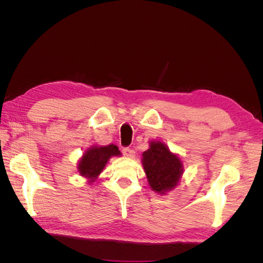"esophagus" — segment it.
Instances as JSON below:
<instances>
[{
  "label": "esophagus",
  "mask_w": 263,
  "mask_h": 263,
  "mask_svg": "<svg viewBox=\"0 0 263 263\" xmlns=\"http://www.w3.org/2000/svg\"><path fill=\"white\" fill-rule=\"evenodd\" d=\"M122 153L125 157H128V158H133L135 156V151L129 147H124L123 150H122Z\"/></svg>",
  "instance_id": "obj_1"
}]
</instances>
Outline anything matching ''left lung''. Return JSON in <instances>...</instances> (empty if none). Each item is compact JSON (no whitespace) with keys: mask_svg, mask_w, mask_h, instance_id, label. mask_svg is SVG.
Returning <instances> with one entry per match:
<instances>
[{"mask_svg":"<svg viewBox=\"0 0 263 263\" xmlns=\"http://www.w3.org/2000/svg\"><path fill=\"white\" fill-rule=\"evenodd\" d=\"M142 165L151 189L160 194L176 187L183 172L178 156L160 141L150 142V148L142 154Z\"/></svg>","mask_w":263,"mask_h":263,"instance_id":"1","label":"left lung"}]
</instances>
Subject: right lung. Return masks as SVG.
Listing matches in <instances>:
<instances>
[{
    "label": "right lung",
    "instance_id": "obj_1",
    "mask_svg": "<svg viewBox=\"0 0 263 263\" xmlns=\"http://www.w3.org/2000/svg\"><path fill=\"white\" fill-rule=\"evenodd\" d=\"M121 151L115 145L92 147L81 158L78 165V170L82 177L90 179L93 182L104 169L108 159L113 156H119Z\"/></svg>",
    "mask_w": 263,
    "mask_h": 263
}]
</instances>
